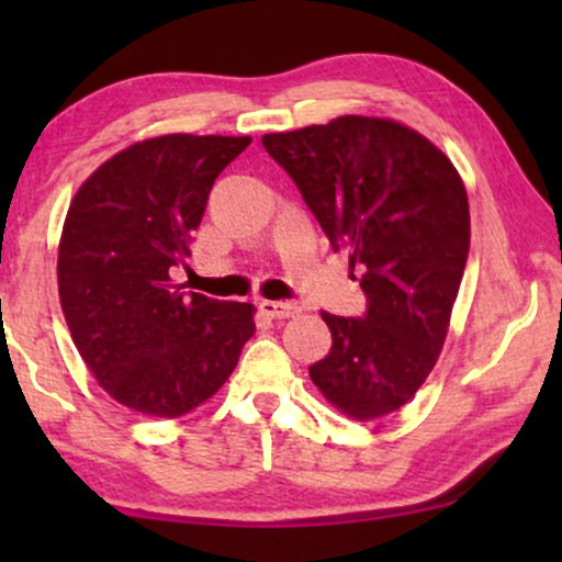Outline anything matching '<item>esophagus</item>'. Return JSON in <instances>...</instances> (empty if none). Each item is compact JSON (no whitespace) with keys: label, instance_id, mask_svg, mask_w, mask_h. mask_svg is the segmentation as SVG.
Masks as SVG:
<instances>
[{"label":"esophagus","instance_id":"obj_1","mask_svg":"<svg viewBox=\"0 0 562 562\" xmlns=\"http://www.w3.org/2000/svg\"><path fill=\"white\" fill-rule=\"evenodd\" d=\"M260 312L271 319H291L302 314V306L294 302H268V299H263V302H260Z\"/></svg>","mask_w":562,"mask_h":562}]
</instances>
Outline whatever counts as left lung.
I'll use <instances>...</instances> for the list:
<instances>
[{
	"instance_id": "left-lung-1",
	"label": "left lung",
	"mask_w": 562,
	"mask_h": 562,
	"mask_svg": "<svg viewBox=\"0 0 562 562\" xmlns=\"http://www.w3.org/2000/svg\"><path fill=\"white\" fill-rule=\"evenodd\" d=\"M329 243L360 268L363 319L322 312L333 348L312 383L356 422L402 409L427 381L448 337L471 248L465 183L417 130L342 114L327 125L263 135Z\"/></svg>"
}]
</instances>
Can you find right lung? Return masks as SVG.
Masks as SVG:
<instances>
[{
    "label": "right lung",
    "instance_id": "right-lung-1",
    "mask_svg": "<svg viewBox=\"0 0 562 562\" xmlns=\"http://www.w3.org/2000/svg\"><path fill=\"white\" fill-rule=\"evenodd\" d=\"M248 135H160L81 183L58 243V296L74 345L114 402L176 419L212 398L256 333V306L171 279L187 266L212 183Z\"/></svg>",
    "mask_w": 562,
    "mask_h": 562
}]
</instances>
